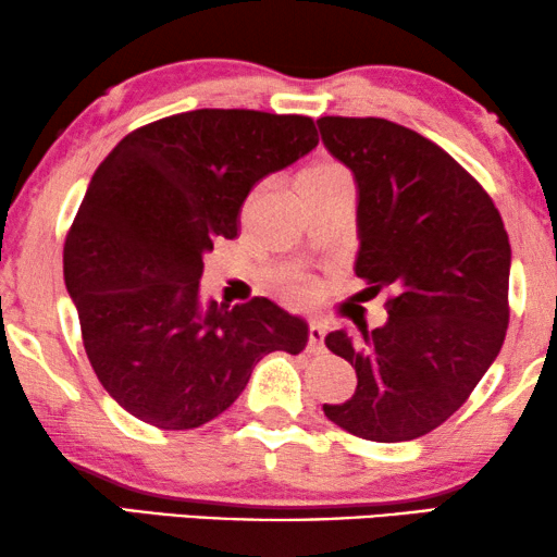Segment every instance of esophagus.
<instances>
[{
	"label": "esophagus",
	"mask_w": 557,
	"mask_h": 557,
	"mask_svg": "<svg viewBox=\"0 0 557 557\" xmlns=\"http://www.w3.org/2000/svg\"><path fill=\"white\" fill-rule=\"evenodd\" d=\"M323 338L325 325L321 321H311V327H308V352H323Z\"/></svg>",
	"instance_id": "esophagus-1"
}]
</instances>
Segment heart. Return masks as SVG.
<instances>
[{"label": "heart", "instance_id": "1", "mask_svg": "<svg viewBox=\"0 0 557 557\" xmlns=\"http://www.w3.org/2000/svg\"><path fill=\"white\" fill-rule=\"evenodd\" d=\"M338 175H343V170H338L335 165H313V168H308L304 175L298 177V187L313 185V182H323V180H331V177H338ZM294 294L296 296H304V288L296 286Z\"/></svg>", "mask_w": 557, "mask_h": 557}]
</instances>
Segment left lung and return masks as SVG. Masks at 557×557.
Wrapping results in <instances>:
<instances>
[{
    "mask_svg": "<svg viewBox=\"0 0 557 557\" xmlns=\"http://www.w3.org/2000/svg\"><path fill=\"white\" fill-rule=\"evenodd\" d=\"M318 131L358 182L355 273L395 294L385 325L325 335L358 387L323 412L362 440H417L467 403L504 345L508 234L479 182L409 127L325 115Z\"/></svg>",
    "mask_w": 557,
    "mask_h": 557,
    "instance_id": "left-lung-1",
    "label": "left lung"
}]
</instances>
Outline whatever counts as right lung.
<instances>
[{
	"mask_svg": "<svg viewBox=\"0 0 557 557\" xmlns=\"http://www.w3.org/2000/svg\"><path fill=\"white\" fill-rule=\"evenodd\" d=\"M306 115L193 111L123 138L90 177L63 246L86 355L125 412L195 430L234 405L273 350L298 355L308 323L253 298H202L205 257L234 239L246 195L306 158Z\"/></svg>",
	"mask_w": 557,
	"mask_h": 557,
	"instance_id": "add662e5",
	"label": "right lung"
}]
</instances>
